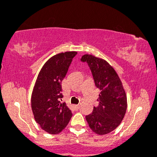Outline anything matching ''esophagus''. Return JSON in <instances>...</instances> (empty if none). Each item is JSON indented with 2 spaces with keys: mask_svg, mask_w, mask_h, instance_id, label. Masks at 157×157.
Listing matches in <instances>:
<instances>
[{
  "mask_svg": "<svg viewBox=\"0 0 157 157\" xmlns=\"http://www.w3.org/2000/svg\"><path fill=\"white\" fill-rule=\"evenodd\" d=\"M75 107L76 109H78L79 108V105L77 104V105H75Z\"/></svg>",
  "mask_w": 157,
  "mask_h": 157,
  "instance_id": "1",
  "label": "esophagus"
}]
</instances>
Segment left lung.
<instances>
[{
	"label": "left lung",
	"mask_w": 157,
	"mask_h": 157,
	"mask_svg": "<svg viewBox=\"0 0 157 157\" xmlns=\"http://www.w3.org/2000/svg\"><path fill=\"white\" fill-rule=\"evenodd\" d=\"M81 61L88 64L101 91L98 106H94L86 120L93 132L104 135L115 130L123 121L127 109L126 93L118 75L106 61L89 54L82 56Z\"/></svg>",
	"instance_id": "left-lung-1"
}]
</instances>
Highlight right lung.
Segmentation results:
<instances>
[{"instance_id": "obj_1", "label": "right lung", "mask_w": 157, "mask_h": 157, "mask_svg": "<svg viewBox=\"0 0 157 157\" xmlns=\"http://www.w3.org/2000/svg\"><path fill=\"white\" fill-rule=\"evenodd\" d=\"M76 54L75 51H68L50 58L39 73L33 89L31 109L34 119L49 134L60 133L73 115L65 103H61L62 82Z\"/></svg>"}]
</instances>
